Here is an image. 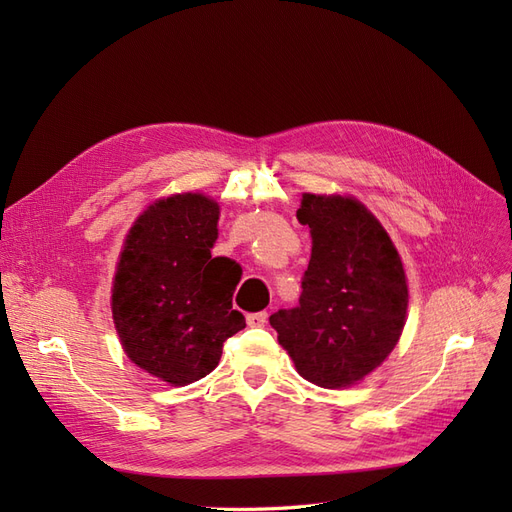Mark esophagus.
<instances>
[{"label": "esophagus", "instance_id": "34e87169", "mask_svg": "<svg viewBox=\"0 0 512 512\" xmlns=\"http://www.w3.org/2000/svg\"><path fill=\"white\" fill-rule=\"evenodd\" d=\"M245 320H247V324H250V327H265L267 320H269V314H267V312L247 314V316H245Z\"/></svg>", "mask_w": 512, "mask_h": 512}]
</instances>
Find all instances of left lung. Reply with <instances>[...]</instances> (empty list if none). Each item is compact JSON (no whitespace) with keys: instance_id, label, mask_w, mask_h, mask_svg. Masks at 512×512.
I'll return each mask as SVG.
<instances>
[{"instance_id":"1","label":"left lung","mask_w":512,"mask_h":512,"mask_svg":"<svg viewBox=\"0 0 512 512\" xmlns=\"http://www.w3.org/2000/svg\"><path fill=\"white\" fill-rule=\"evenodd\" d=\"M312 230L299 305L269 322L299 374L342 389L374 371L404 331L406 273L393 241L361 203L303 194L297 211Z\"/></svg>"}]
</instances>
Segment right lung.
<instances>
[{"instance_id": "obj_1", "label": "right lung", "mask_w": 512, "mask_h": 512, "mask_svg": "<svg viewBox=\"0 0 512 512\" xmlns=\"http://www.w3.org/2000/svg\"><path fill=\"white\" fill-rule=\"evenodd\" d=\"M220 207L203 194L151 205L130 228L113 284V320L130 359L175 386L218 367L228 337L245 327L232 309L241 267L211 256Z\"/></svg>"}]
</instances>
